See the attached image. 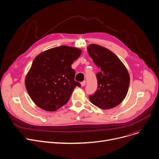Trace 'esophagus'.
<instances>
[{"label": "esophagus", "instance_id": "esophagus-1", "mask_svg": "<svg viewBox=\"0 0 159 159\" xmlns=\"http://www.w3.org/2000/svg\"><path fill=\"white\" fill-rule=\"evenodd\" d=\"M85 84H86V81H83L81 83V87H84L85 85Z\"/></svg>", "mask_w": 159, "mask_h": 159}]
</instances>
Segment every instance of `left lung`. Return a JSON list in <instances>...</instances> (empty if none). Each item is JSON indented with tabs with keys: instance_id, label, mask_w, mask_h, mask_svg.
I'll list each match as a JSON object with an SVG mask.
<instances>
[{
	"instance_id": "left-lung-1",
	"label": "left lung",
	"mask_w": 159,
	"mask_h": 159,
	"mask_svg": "<svg viewBox=\"0 0 159 159\" xmlns=\"http://www.w3.org/2000/svg\"><path fill=\"white\" fill-rule=\"evenodd\" d=\"M87 51L101 70L96 74L98 89L89 96L90 101L103 110L119 105L126 96L130 81L125 65L114 53L104 47L92 43L87 47Z\"/></svg>"
}]
</instances>
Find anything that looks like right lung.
Here are the masks:
<instances>
[{
  "mask_svg": "<svg viewBox=\"0 0 159 159\" xmlns=\"http://www.w3.org/2000/svg\"><path fill=\"white\" fill-rule=\"evenodd\" d=\"M81 50L61 45L45 51L34 59L25 78V85L34 103L40 108L54 111L67 103L80 83L74 80L73 61Z\"/></svg>",
  "mask_w": 159,
  "mask_h": 159,
  "instance_id": "right-lung-1",
  "label": "right lung"
}]
</instances>
